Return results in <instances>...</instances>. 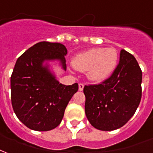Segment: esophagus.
I'll use <instances>...</instances> for the list:
<instances>
[{
    "instance_id": "obj_1",
    "label": "esophagus",
    "mask_w": 153,
    "mask_h": 153,
    "mask_svg": "<svg viewBox=\"0 0 153 153\" xmlns=\"http://www.w3.org/2000/svg\"><path fill=\"white\" fill-rule=\"evenodd\" d=\"M83 88H84V85H83L82 83H79V91H82V90H83Z\"/></svg>"
}]
</instances>
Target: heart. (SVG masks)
Instances as JSON below:
<instances>
[{
    "mask_svg": "<svg viewBox=\"0 0 153 153\" xmlns=\"http://www.w3.org/2000/svg\"><path fill=\"white\" fill-rule=\"evenodd\" d=\"M117 62L116 48H96L76 54L72 59V65L77 71H88V79L100 82L111 76Z\"/></svg>",
    "mask_w": 153,
    "mask_h": 153,
    "instance_id": "heart-1",
    "label": "heart"
}]
</instances>
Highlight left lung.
<instances>
[{"mask_svg":"<svg viewBox=\"0 0 153 153\" xmlns=\"http://www.w3.org/2000/svg\"><path fill=\"white\" fill-rule=\"evenodd\" d=\"M142 71L133 55L123 49L119 64L108 79L98 85L85 86V114L100 131H114L131 119L142 97Z\"/></svg>","mask_w":153,"mask_h":153,"instance_id":"1","label":"left lung"}]
</instances>
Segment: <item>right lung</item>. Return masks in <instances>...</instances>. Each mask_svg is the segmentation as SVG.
I'll use <instances>...</instances> for the list:
<instances>
[{"mask_svg":"<svg viewBox=\"0 0 153 153\" xmlns=\"http://www.w3.org/2000/svg\"><path fill=\"white\" fill-rule=\"evenodd\" d=\"M67 49L60 43L39 42L17 60L10 79L13 111L28 128L47 131L62 122L78 83H59L48 62L57 61L65 71Z\"/></svg>","mask_w":153,"mask_h":153,"instance_id":"1","label":"right lung"}]
</instances>
